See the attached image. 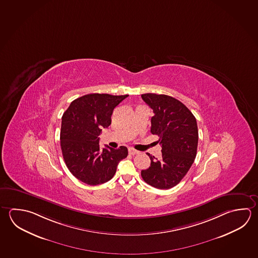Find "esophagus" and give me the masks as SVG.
Returning <instances> with one entry per match:
<instances>
[{
  "label": "esophagus",
  "instance_id": "obj_1",
  "mask_svg": "<svg viewBox=\"0 0 258 258\" xmlns=\"http://www.w3.org/2000/svg\"><path fill=\"white\" fill-rule=\"evenodd\" d=\"M128 152H129V154L132 155H137V154H139V152H138V151L135 150V149H133V148H129Z\"/></svg>",
  "mask_w": 258,
  "mask_h": 258
}]
</instances>
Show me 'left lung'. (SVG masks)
<instances>
[{"mask_svg": "<svg viewBox=\"0 0 258 258\" xmlns=\"http://www.w3.org/2000/svg\"><path fill=\"white\" fill-rule=\"evenodd\" d=\"M155 115L151 133L158 136L162 156L150 157L149 168L142 170L146 183L158 189L175 186L187 173L197 156L198 129L197 119L177 99L165 94H142Z\"/></svg>", "mask_w": 258, "mask_h": 258, "instance_id": "1", "label": "left lung"}]
</instances>
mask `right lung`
I'll return each mask as SVG.
<instances>
[{
	"label": "right lung",
	"instance_id": "add662e5",
	"mask_svg": "<svg viewBox=\"0 0 258 258\" xmlns=\"http://www.w3.org/2000/svg\"><path fill=\"white\" fill-rule=\"evenodd\" d=\"M125 95L86 94L71 103L61 117V148L66 166L89 185L108 182L128 155L125 146L101 149L99 136L112 122V111Z\"/></svg>",
	"mask_w": 258,
	"mask_h": 258
}]
</instances>
